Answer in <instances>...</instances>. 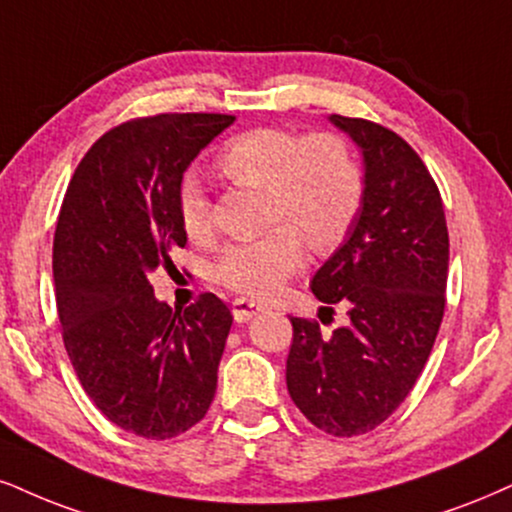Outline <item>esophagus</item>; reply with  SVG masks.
<instances>
[{
	"label": "esophagus",
	"mask_w": 512,
	"mask_h": 512,
	"mask_svg": "<svg viewBox=\"0 0 512 512\" xmlns=\"http://www.w3.org/2000/svg\"><path fill=\"white\" fill-rule=\"evenodd\" d=\"M258 313H263V306L251 299H235V304H232V315H235L237 323H249Z\"/></svg>",
	"instance_id": "34e87169"
}]
</instances>
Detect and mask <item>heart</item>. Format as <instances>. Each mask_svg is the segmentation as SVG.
Wrapping results in <instances>:
<instances>
[{"instance_id":"1","label":"heart","mask_w":512,"mask_h":512,"mask_svg":"<svg viewBox=\"0 0 512 512\" xmlns=\"http://www.w3.org/2000/svg\"><path fill=\"white\" fill-rule=\"evenodd\" d=\"M218 168L235 185L266 189V220L277 225L254 242L230 244L213 277L230 292L266 299L304 266V244L332 249L346 235L363 201V175L342 137H301L282 128H254L232 137ZM178 213L192 242L213 237L211 201L197 178L180 187Z\"/></svg>"}]
</instances>
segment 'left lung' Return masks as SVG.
Instances as JSON below:
<instances>
[{
    "label": "left lung",
    "instance_id": "8db88e82",
    "mask_svg": "<svg viewBox=\"0 0 512 512\" xmlns=\"http://www.w3.org/2000/svg\"><path fill=\"white\" fill-rule=\"evenodd\" d=\"M363 156V201L344 244L313 275L323 301L346 306L332 334L294 327L287 389L296 408L334 437L375 430L425 368L444 318L449 230L430 170L406 140L363 118H327Z\"/></svg>",
    "mask_w": 512,
    "mask_h": 512
}]
</instances>
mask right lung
Here are the masks:
<instances>
[{"instance_id": "obj_1", "label": "right lung", "mask_w": 512, "mask_h": 512, "mask_svg": "<svg viewBox=\"0 0 512 512\" xmlns=\"http://www.w3.org/2000/svg\"><path fill=\"white\" fill-rule=\"evenodd\" d=\"M232 123L163 113L118 125L92 144L63 197L54 235L63 344L94 406L137 437H178L216 396L230 308L201 294L173 311L149 275L187 244L182 175Z\"/></svg>"}]
</instances>
